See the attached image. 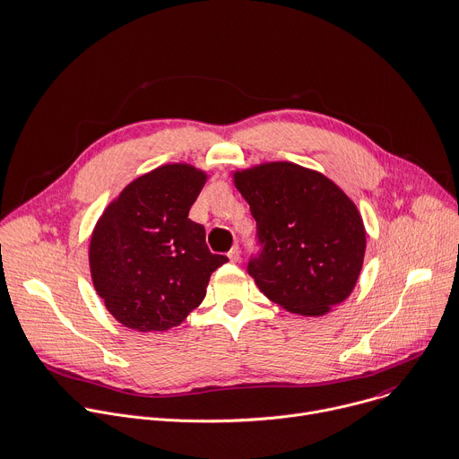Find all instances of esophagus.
<instances>
[{"label":"esophagus","instance_id":"esophagus-1","mask_svg":"<svg viewBox=\"0 0 459 459\" xmlns=\"http://www.w3.org/2000/svg\"><path fill=\"white\" fill-rule=\"evenodd\" d=\"M228 257H230L231 263H240V249H238V246H233V247L230 249Z\"/></svg>","mask_w":459,"mask_h":459}]
</instances>
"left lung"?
Wrapping results in <instances>:
<instances>
[{
  "mask_svg": "<svg viewBox=\"0 0 459 459\" xmlns=\"http://www.w3.org/2000/svg\"><path fill=\"white\" fill-rule=\"evenodd\" d=\"M257 222L261 251L247 273L279 307L325 316L359 279L367 233L355 204L325 175L291 162L233 173Z\"/></svg>",
  "mask_w": 459,
  "mask_h": 459,
  "instance_id": "obj_1",
  "label": "left lung"
}]
</instances>
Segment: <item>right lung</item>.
<instances>
[{
    "label": "right lung",
    "instance_id": "1",
    "mask_svg": "<svg viewBox=\"0 0 459 459\" xmlns=\"http://www.w3.org/2000/svg\"><path fill=\"white\" fill-rule=\"evenodd\" d=\"M206 178L189 164L160 166L126 186L98 219L91 277L120 325L136 332L178 326L228 263L208 249L204 226L187 219Z\"/></svg>",
    "mask_w": 459,
    "mask_h": 459
}]
</instances>
